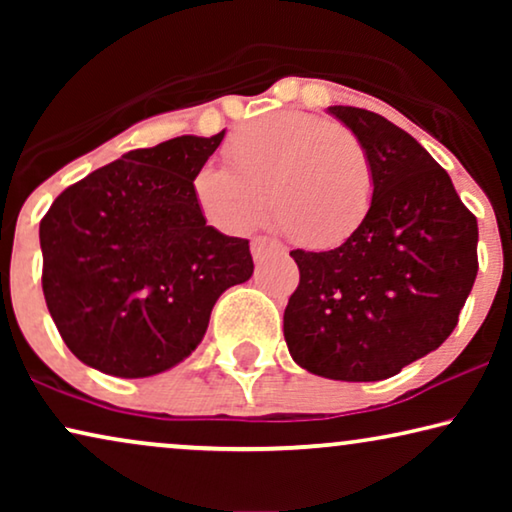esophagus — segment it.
Returning a JSON list of instances; mask_svg holds the SVG:
<instances>
[{
	"label": "esophagus",
	"instance_id": "1",
	"mask_svg": "<svg viewBox=\"0 0 512 512\" xmlns=\"http://www.w3.org/2000/svg\"><path fill=\"white\" fill-rule=\"evenodd\" d=\"M282 249V244H279L277 240H270V237L265 235H258L251 240V256L256 258V261H263L265 256L272 254V251H279Z\"/></svg>",
	"mask_w": 512,
	"mask_h": 512
}]
</instances>
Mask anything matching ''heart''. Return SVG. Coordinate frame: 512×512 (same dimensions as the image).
<instances>
[{
  "instance_id": "1",
  "label": "heart",
  "mask_w": 512,
  "mask_h": 512,
  "mask_svg": "<svg viewBox=\"0 0 512 512\" xmlns=\"http://www.w3.org/2000/svg\"><path fill=\"white\" fill-rule=\"evenodd\" d=\"M228 167L195 174V200L214 226L249 233L268 214L307 249L347 242L375 205L377 170L363 139L326 118L279 111L244 125L226 146Z\"/></svg>"
}]
</instances>
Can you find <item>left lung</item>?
<instances>
[{
    "mask_svg": "<svg viewBox=\"0 0 512 512\" xmlns=\"http://www.w3.org/2000/svg\"><path fill=\"white\" fill-rule=\"evenodd\" d=\"M368 146L375 205L328 251L293 249L300 284L284 338L300 368L377 382L450 338L478 275V221L431 153L375 111L328 107Z\"/></svg>",
    "mask_w": 512,
    "mask_h": 512,
    "instance_id": "8db88e82",
    "label": "left lung"
}]
</instances>
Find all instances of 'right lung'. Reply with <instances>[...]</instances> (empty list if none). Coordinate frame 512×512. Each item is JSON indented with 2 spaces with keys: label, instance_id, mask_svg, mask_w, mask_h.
<instances>
[{
  "label": "right lung",
  "instance_id": "1",
  "mask_svg": "<svg viewBox=\"0 0 512 512\" xmlns=\"http://www.w3.org/2000/svg\"><path fill=\"white\" fill-rule=\"evenodd\" d=\"M223 135L123 153L41 219L48 312L86 366L114 377L170 370L205 338L221 293L254 275L249 240L207 226L193 191Z\"/></svg>",
  "mask_w": 512,
  "mask_h": 512
}]
</instances>
